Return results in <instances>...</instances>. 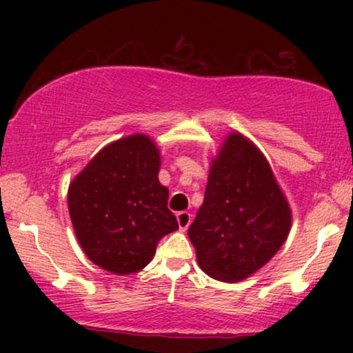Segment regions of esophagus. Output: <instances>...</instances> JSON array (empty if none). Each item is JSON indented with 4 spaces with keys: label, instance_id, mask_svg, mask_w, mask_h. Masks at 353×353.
Returning <instances> with one entry per match:
<instances>
[{
    "label": "esophagus",
    "instance_id": "1",
    "mask_svg": "<svg viewBox=\"0 0 353 353\" xmlns=\"http://www.w3.org/2000/svg\"><path fill=\"white\" fill-rule=\"evenodd\" d=\"M190 221H192V216H190L189 212H185V210H182V212H177V224H179L181 230L188 229L190 225Z\"/></svg>",
    "mask_w": 353,
    "mask_h": 353
}]
</instances>
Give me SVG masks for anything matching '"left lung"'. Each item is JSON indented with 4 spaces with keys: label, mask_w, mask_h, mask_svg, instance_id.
<instances>
[{
    "label": "left lung",
    "mask_w": 353,
    "mask_h": 353,
    "mask_svg": "<svg viewBox=\"0 0 353 353\" xmlns=\"http://www.w3.org/2000/svg\"><path fill=\"white\" fill-rule=\"evenodd\" d=\"M289 230V204L267 159L244 136L230 134L188 230L201 269L222 282L244 281L274 257Z\"/></svg>",
    "instance_id": "left-lung-1"
}]
</instances>
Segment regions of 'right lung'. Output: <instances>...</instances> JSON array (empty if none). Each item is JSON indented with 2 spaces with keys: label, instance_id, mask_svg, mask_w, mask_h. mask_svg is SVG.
<instances>
[{
  "label": "right lung",
  "instance_id": "add662e5",
  "mask_svg": "<svg viewBox=\"0 0 353 353\" xmlns=\"http://www.w3.org/2000/svg\"><path fill=\"white\" fill-rule=\"evenodd\" d=\"M159 151L134 134L106 145L71 182L68 208L84 254L101 269L125 275L152 261L159 241L179 229L159 184Z\"/></svg>",
  "mask_w": 353,
  "mask_h": 353
}]
</instances>
